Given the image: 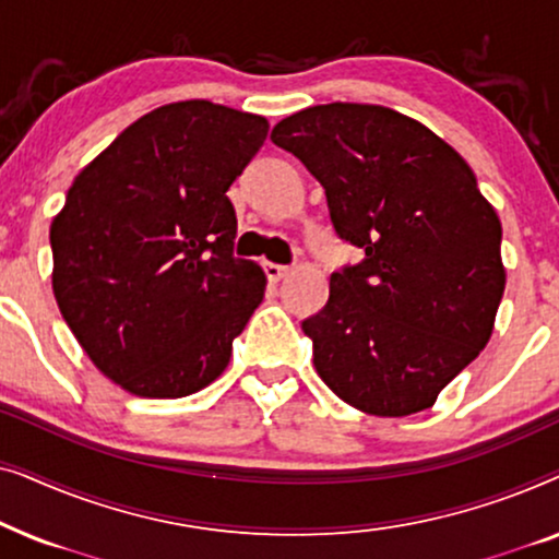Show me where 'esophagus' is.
<instances>
[{
  "instance_id": "34e87169",
  "label": "esophagus",
  "mask_w": 559,
  "mask_h": 559,
  "mask_svg": "<svg viewBox=\"0 0 559 559\" xmlns=\"http://www.w3.org/2000/svg\"><path fill=\"white\" fill-rule=\"evenodd\" d=\"M264 274H266V280H270V282H280V280H285L287 274H289V266L274 264V262H264Z\"/></svg>"
}]
</instances>
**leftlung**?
<instances>
[{"label":"left lung","mask_w":559,"mask_h":559,"mask_svg":"<svg viewBox=\"0 0 559 559\" xmlns=\"http://www.w3.org/2000/svg\"><path fill=\"white\" fill-rule=\"evenodd\" d=\"M272 142L323 186L338 239L364 251L302 320L320 379L377 417L432 407L491 338L507 285L501 221L476 175L425 124L377 104L310 106Z\"/></svg>","instance_id":"obj_1"}]
</instances>
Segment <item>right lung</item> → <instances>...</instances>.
I'll use <instances>...</instances> for the list:
<instances>
[{"mask_svg":"<svg viewBox=\"0 0 559 559\" xmlns=\"http://www.w3.org/2000/svg\"><path fill=\"white\" fill-rule=\"evenodd\" d=\"M266 129L264 117L201 98L159 106L83 167L52 218L58 308L127 392H201L262 302V266L234 257L226 190Z\"/></svg>","mask_w":559,"mask_h":559,"instance_id":"right-lung-1","label":"right lung"}]
</instances>
